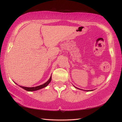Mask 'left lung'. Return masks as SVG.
<instances>
[{
    "mask_svg": "<svg viewBox=\"0 0 122 122\" xmlns=\"http://www.w3.org/2000/svg\"><path fill=\"white\" fill-rule=\"evenodd\" d=\"M76 88H77V87H76ZM91 91H92V90H91ZM89 91V90H88V91Z\"/></svg>",
    "mask_w": 122,
    "mask_h": 122,
    "instance_id": "obj_1",
    "label": "left lung"
}]
</instances>
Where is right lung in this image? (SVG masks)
I'll use <instances>...</instances> for the list:
<instances>
[{
	"instance_id": "obj_1",
	"label": "right lung",
	"mask_w": 122,
	"mask_h": 122,
	"mask_svg": "<svg viewBox=\"0 0 122 122\" xmlns=\"http://www.w3.org/2000/svg\"><path fill=\"white\" fill-rule=\"evenodd\" d=\"M51 76H50V79L48 80V81L47 82H46L45 83H44V84H43L42 85H39V86H37L28 87L22 86H20V85H19V86L21 87V88H22V89H24V90L27 91H37V90H40V89H42V88H44V87H46L49 83H50V82H51ZM15 84H17V83H15Z\"/></svg>"
}]
</instances>
